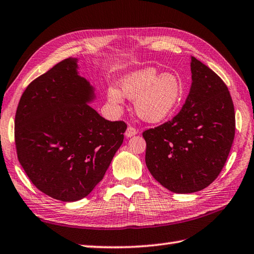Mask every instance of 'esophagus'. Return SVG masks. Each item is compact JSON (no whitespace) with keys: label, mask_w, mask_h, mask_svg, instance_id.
I'll return each instance as SVG.
<instances>
[{"label":"esophagus","mask_w":254,"mask_h":254,"mask_svg":"<svg viewBox=\"0 0 254 254\" xmlns=\"http://www.w3.org/2000/svg\"><path fill=\"white\" fill-rule=\"evenodd\" d=\"M135 134H137V130H136L135 127H128L127 128V131H126V136H127V137H131V136H133V135H135Z\"/></svg>","instance_id":"1"}]
</instances>
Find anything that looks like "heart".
Returning <instances> with one entry per match:
<instances>
[{
	"mask_svg": "<svg viewBox=\"0 0 254 254\" xmlns=\"http://www.w3.org/2000/svg\"><path fill=\"white\" fill-rule=\"evenodd\" d=\"M134 101L137 116L144 121L160 122L167 118L180 103L183 88L175 74H160L155 68L147 67L133 71L121 81V92L109 88L108 100L114 106L123 101V96Z\"/></svg>",
	"mask_w": 254,
	"mask_h": 254,
	"instance_id": "heart-1",
	"label": "heart"
}]
</instances>
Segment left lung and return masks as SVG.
<instances>
[{
  "instance_id": "left-lung-1",
  "label": "left lung",
  "mask_w": 254,
  "mask_h": 254,
  "mask_svg": "<svg viewBox=\"0 0 254 254\" xmlns=\"http://www.w3.org/2000/svg\"><path fill=\"white\" fill-rule=\"evenodd\" d=\"M191 86L173 120L143 132L152 176L177 193L199 191L216 180L235 138V108L216 72L191 57Z\"/></svg>"
}]
</instances>
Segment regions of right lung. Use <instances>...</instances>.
I'll use <instances>...</instances> for the list:
<instances>
[{
	"mask_svg": "<svg viewBox=\"0 0 254 254\" xmlns=\"http://www.w3.org/2000/svg\"><path fill=\"white\" fill-rule=\"evenodd\" d=\"M67 58L35 79L15 114L18 161L39 190L62 201L88 196L123 143L127 124L108 121L88 103L94 89Z\"/></svg>",
	"mask_w": 254,
	"mask_h": 254,
	"instance_id": "add662e5",
	"label": "right lung"
}]
</instances>
